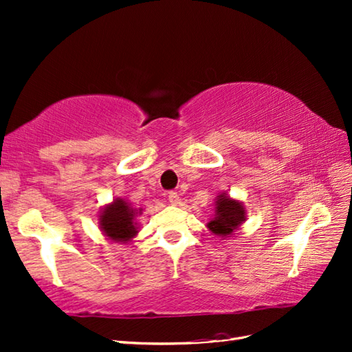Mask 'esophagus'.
<instances>
[{
  "label": "esophagus",
  "instance_id": "1",
  "mask_svg": "<svg viewBox=\"0 0 352 352\" xmlns=\"http://www.w3.org/2000/svg\"><path fill=\"white\" fill-rule=\"evenodd\" d=\"M168 202L173 205V206H177L179 204H181V199H179L177 192H175V191H170L168 192Z\"/></svg>",
  "mask_w": 352,
  "mask_h": 352
}]
</instances>
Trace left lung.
Returning <instances> with one entry per match:
<instances>
[{"instance_id":"left-lung-1","label":"left lung","mask_w":352,"mask_h":352,"mask_svg":"<svg viewBox=\"0 0 352 352\" xmlns=\"http://www.w3.org/2000/svg\"><path fill=\"white\" fill-rule=\"evenodd\" d=\"M246 220V208L243 202L228 196V192H221L214 200L212 219L208 221L206 228L220 236V240H226L232 236Z\"/></svg>"}]
</instances>
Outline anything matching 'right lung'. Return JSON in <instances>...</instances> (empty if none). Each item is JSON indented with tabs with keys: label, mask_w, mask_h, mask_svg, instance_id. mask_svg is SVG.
Returning a JSON list of instances; mask_svg holds the SVG:
<instances>
[{
	"label": "right lung",
	"mask_w": 352,
	"mask_h": 352,
	"mask_svg": "<svg viewBox=\"0 0 352 352\" xmlns=\"http://www.w3.org/2000/svg\"><path fill=\"white\" fill-rule=\"evenodd\" d=\"M141 214L142 208H133L126 199L116 197L100 211L98 228L112 243L129 245L140 232L136 217Z\"/></svg>",
	"instance_id": "1"
}]
</instances>
